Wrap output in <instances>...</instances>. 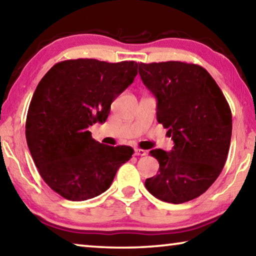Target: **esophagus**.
Here are the masks:
<instances>
[{"instance_id":"1","label":"esophagus","mask_w":256,"mask_h":256,"mask_svg":"<svg viewBox=\"0 0 256 256\" xmlns=\"http://www.w3.org/2000/svg\"><path fill=\"white\" fill-rule=\"evenodd\" d=\"M134 154L136 156H146V151L144 150V149H134Z\"/></svg>"}]
</instances>
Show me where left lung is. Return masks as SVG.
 Wrapping results in <instances>:
<instances>
[{
	"label": "left lung",
	"instance_id": "obj_1",
	"mask_svg": "<svg viewBox=\"0 0 256 256\" xmlns=\"http://www.w3.org/2000/svg\"><path fill=\"white\" fill-rule=\"evenodd\" d=\"M144 84L157 98V120L174 141L170 152L154 149L158 174L146 188L159 200L180 204L200 196L226 164L232 110L209 72L193 63H138Z\"/></svg>",
	"mask_w": 256,
	"mask_h": 256
}]
</instances>
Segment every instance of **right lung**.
Instances as JSON below:
<instances>
[{"label": "right lung", "mask_w": 256, "mask_h": 256, "mask_svg": "<svg viewBox=\"0 0 256 256\" xmlns=\"http://www.w3.org/2000/svg\"><path fill=\"white\" fill-rule=\"evenodd\" d=\"M136 74L134 60L78 58L56 63L40 81L26 138L42 178L60 196L84 201L99 196L132 157L131 146L102 144L88 128L105 122L112 102Z\"/></svg>", "instance_id": "obj_1"}]
</instances>
